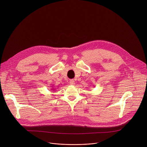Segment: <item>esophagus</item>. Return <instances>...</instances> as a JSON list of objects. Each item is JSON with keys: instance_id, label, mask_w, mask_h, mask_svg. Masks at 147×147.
<instances>
[{"instance_id": "obj_1", "label": "esophagus", "mask_w": 147, "mask_h": 147, "mask_svg": "<svg viewBox=\"0 0 147 147\" xmlns=\"http://www.w3.org/2000/svg\"><path fill=\"white\" fill-rule=\"evenodd\" d=\"M70 85H72V86L74 85V84H75V81H74V80H70Z\"/></svg>"}]
</instances>
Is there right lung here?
Here are the masks:
<instances>
[{
    "mask_svg": "<svg viewBox=\"0 0 147 147\" xmlns=\"http://www.w3.org/2000/svg\"><path fill=\"white\" fill-rule=\"evenodd\" d=\"M51 90H55V89H54V88H52V89H51Z\"/></svg>",
    "mask_w": 147,
    "mask_h": 147,
    "instance_id": "obj_1",
    "label": "right lung"
}]
</instances>
